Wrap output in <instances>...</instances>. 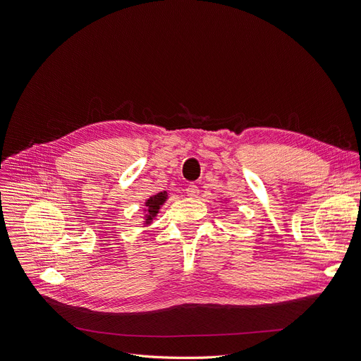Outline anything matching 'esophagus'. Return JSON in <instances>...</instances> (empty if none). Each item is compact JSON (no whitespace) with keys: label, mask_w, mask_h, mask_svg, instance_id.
Instances as JSON below:
<instances>
[{"label":"esophagus","mask_w":361,"mask_h":361,"mask_svg":"<svg viewBox=\"0 0 361 361\" xmlns=\"http://www.w3.org/2000/svg\"><path fill=\"white\" fill-rule=\"evenodd\" d=\"M198 194H200V190H198V186L195 183L188 185V188H186V195L188 197H190V198H197Z\"/></svg>","instance_id":"esophagus-1"}]
</instances>
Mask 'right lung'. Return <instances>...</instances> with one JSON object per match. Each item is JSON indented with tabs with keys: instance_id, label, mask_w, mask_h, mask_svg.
I'll return each instance as SVG.
<instances>
[{
	"instance_id": "1",
	"label": "right lung",
	"mask_w": 361,
	"mask_h": 361,
	"mask_svg": "<svg viewBox=\"0 0 361 361\" xmlns=\"http://www.w3.org/2000/svg\"><path fill=\"white\" fill-rule=\"evenodd\" d=\"M167 200V192L163 191V192H159L156 195L149 197L147 201H145V225H149L151 220L157 216L159 210L161 205L164 204V201Z\"/></svg>"
}]
</instances>
